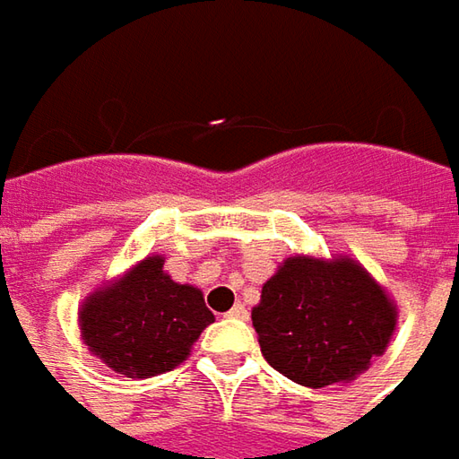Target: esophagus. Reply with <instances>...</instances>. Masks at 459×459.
Listing matches in <instances>:
<instances>
[{"mask_svg":"<svg viewBox=\"0 0 459 459\" xmlns=\"http://www.w3.org/2000/svg\"><path fill=\"white\" fill-rule=\"evenodd\" d=\"M227 316L230 319H247V308L242 307V304H235V307L227 311Z\"/></svg>","mask_w":459,"mask_h":459,"instance_id":"34e87169","label":"esophagus"}]
</instances>
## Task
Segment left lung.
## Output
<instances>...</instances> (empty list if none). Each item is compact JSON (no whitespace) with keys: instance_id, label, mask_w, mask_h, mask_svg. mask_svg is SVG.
I'll return each mask as SVG.
<instances>
[{"instance_id":"8db88e82","label":"left lung","mask_w":459,"mask_h":459,"mask_svg":"<svg viewBox=\"0 0 459 459\" xmlns=\"http://www.w3.org/2000/svg\"><path fill=\"white\" fill-rule=\"evenodd\" d=\"M396 304L352 257L291 255L263 283L253 326L263 358L293 383H350L385 352Z\"/></svg>"}]
</instances>
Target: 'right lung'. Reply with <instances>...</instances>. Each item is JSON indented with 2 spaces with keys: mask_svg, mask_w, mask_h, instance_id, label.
<instances>
[{
  "mask_svg": "<svg viewBox=\"0 0 459 459\" xmlns=\"http://www.w3.org/2000/svg\"><path fill=\"white\" fill-rule=\"evenodd\" d=\"M163 255L140 260L83 299L81 340L104 365L127 378H151L188 358L191 344L214 314L199 289L176 283L163 271Z\"/></svg>",
  "mask_w": 459,
  "mask_h": 459,
  "instance_id": "add662e5",
  "label": "right lung"
}]
</instances>
